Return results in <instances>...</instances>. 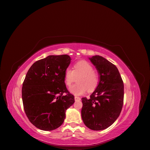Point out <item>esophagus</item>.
<instances>
[{
  "instance_id": "esophagus-1",
  "label": "esophagus",
  "mask_w": 150,
  "mask_h": 150,
  "mask_svg": "<svg viewBox=\"0 0 150 150\" xmlns=\"http://www.w3.org/2000/svg\"><path fill=\"white\" fill-rule=\"evenodd\" d=\"M74 99H75L76 101H80V100H81V98L78 97V96H75V97H74Z\"/></svg>"
}]
</instances>
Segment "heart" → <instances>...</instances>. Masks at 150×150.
Here are the masks:
<instances>
[{
    "mask_svg": "<svg viewBox=\"0 0 150 150\" xmlns=\"http://www.w3.org/2000/svg\"><path fill=\"white\" fill-rule=\"evenodd\" d=\"M93 66L86 61H80L74 64L72 70L67 68L64 72V83L70 87L74 83L76 78L77 83L70 88V91L73 94L79 96L88 91L93 92L99 84L100 78L96 71L93 70Z\"/></svg>",
    "mask_w": 150,
    "mask_h": 150,
    "instance_id": "heart-1",
    "label": "heart"
}]
</instances>
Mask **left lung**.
<instances>
[{
    "mask_svg": "<svg viewBox=\"0 0 150 150\" xmlns=\"http://www.w3.org/2000/svg\"><path fill=\"white\" fill-rule=\"evenodd\" d=\"M96 66L100 81L89 98H83L81 116L91 129L103 130L110 126L119 117L124 99V84L116 66L105 58H89Z\"/></svg>",
    "mask_w": 150,
    "mask_h": 150,
    "instance_id": "8db88e82",
    "label": "left lung"
}]
</instances>
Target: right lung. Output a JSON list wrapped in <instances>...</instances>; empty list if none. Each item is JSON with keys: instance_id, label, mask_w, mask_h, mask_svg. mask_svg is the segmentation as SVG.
Returning <instances> with one entry per match:
<instances>
[{"instance_id": "add662e5", "label": "right lung", "mask_w": 150, "mask_h": 150, "mask_svg": "<svg viewBox=\"0 0 150 150\" xmlns=\"http://www.w3.org/2000/svg\"><path fill=\"white\" fill-rule=\"evenodd\" d=\"M71 59L67 54L49 56L35 62L28 71L22 98L26 116L36 128L44 131L59 128L66 110L74 103L64 83V72Z\"/></svg>"}]
</instances>
